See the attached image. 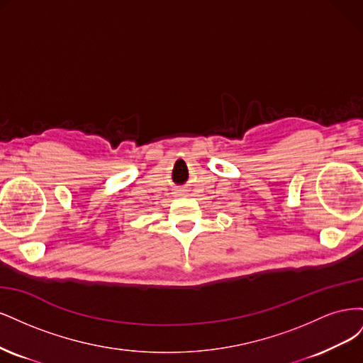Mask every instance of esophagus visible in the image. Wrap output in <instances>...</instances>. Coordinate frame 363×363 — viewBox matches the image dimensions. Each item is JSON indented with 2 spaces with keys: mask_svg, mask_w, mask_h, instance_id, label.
Returning <instances> with one entry per match:
<instances>
[{
  "mask_svg": "<svg viewBox=\"0 0 363 363\" xmlns=\"http://www.w3.org/2000/svg\"><path fill=\"white\" fill-rule=\"evenodd\" d=\"M177 195H184V189H180V191L177 192Z\"/></svg>",
  "mask_w": 363,
  "mask_h": 363,
  "instance_id": "esophagus-1",
  "label": "esophagus"
}]
</instances>
